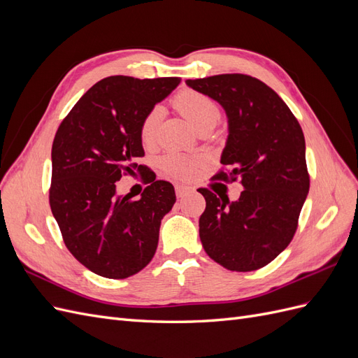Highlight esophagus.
<instances>
[{"label":"esophagus","instance_id":"obj_1","mask_svg":"<svg viewBox=\"0 0 358 358\" xmlns=\"http://www.w3.org/2000/svg\"><path fill=\"white\" fill-rule=\"evenodd\" d=\"M192 192V188L189 187H183V185H176V196L180 199L183 196H187V194Z\"/></svg>","mask_w":358,"mask_h":358}]
</instances>
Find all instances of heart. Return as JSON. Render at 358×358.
<instances>
[{
	"label": "heart",
	"mask_w": 358,
	"mask_h": 358,
	"mask_svg": "<svg viewBox=\"0 0 358 358\" xmlns=\"http://www.w3.org/2000/svg\"><path fill=\"white\" fill-rule=\"evenodd\" d=\"M173 106L188 117L191 124L196 127L200 133L210 131L221 117V109L218 103L212 100L203 92L194 90H183L178 92L173 99ZM162 107L155 106L150 109L140 122V140L145 146H152L158 136V128L162 119ZM201 158H192L178 152H169L161 158L159 164L169 175L179 179H189L196 169L201 164Z\"/></svg>",
	"instance_id": "obj_1"
}]
</instances>
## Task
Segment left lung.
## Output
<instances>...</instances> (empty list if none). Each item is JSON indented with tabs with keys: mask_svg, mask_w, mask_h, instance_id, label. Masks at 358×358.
<instances>
[{
	"mask_svg": "<svg viewBox=\"0 0 358 358\" xmlns=\"http://www.w3.org/2000/svg\"><path fill=\"white\" fill-rule=\"evenodd\" d=\"M189 88L218 101L229 117V138L215 179H239V200L199 191L206 199L200 239L213 262L233 272H252L289 245L309 192L301 127L284 100L246 74L187 80Z\"/></svg>",
	"mask_w": 358,
	"mask_h": 358,
	"instance_id": "obj_1",
	"label": "left lung"
}]
</instances>
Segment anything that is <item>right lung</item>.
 Wrapping results in <instances>:
<instances>
[{"mask_svg":"<svg viewBox=\"0 0 358 358\" xmlns=\"http://www.w3.org/2000/svg\"><path fill=\"white\" fill-rule=\"evenodd\" d=\"M179 83L106 78L82 95L53 138L52 213L73 257L103 278L125 279L149 264L161 220L176 201L166 180L154 178L138 200L117 196L116 182L127 175L148 179V167L137 164L145 155L140 122Z\"/></svg>","mask_w":358,"mask_h":358,"instance_id":"1","label":"right lung"}]
</instances>
